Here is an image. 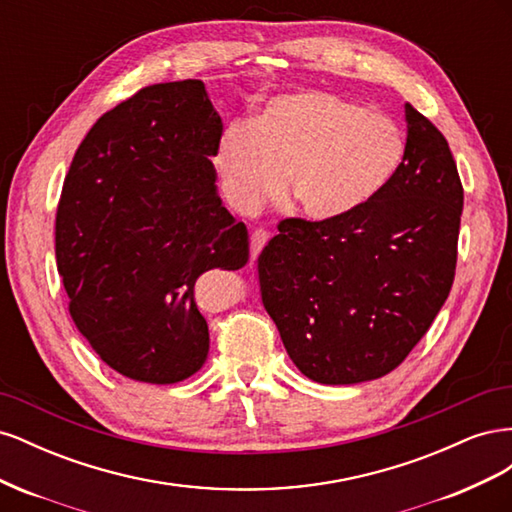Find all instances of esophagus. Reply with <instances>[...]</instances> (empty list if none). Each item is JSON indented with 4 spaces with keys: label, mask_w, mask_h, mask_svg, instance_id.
<instances>
[{
    "label": "esophagus",
    "mask_w": 512,
    "mask_h": 512,
    "mask_svg": "<svg viewBox=\"0 0 512 512\" xmlns=\"http://www.w3.org/2000/svg\"><path fill=\"white\" fill-rule=\"evenodd\" d=\"M267 241H269V232L265 228H256L252 232V237H250V262L252 265L256 262L258 254L262 252V247L267 245Z\"/></svg>",
    "instance_id": "1"
}]
</instances>
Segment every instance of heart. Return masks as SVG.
Instances as JSON below:
<instances>
[{
	"instance_id": "1",
	"label": "heart",
	"mask_w": 512,
	"mask_h": 512,
	"mask_svg": "<svg viewBox=\"0 0 512 512\" xmlns=\"http://www.w3.org/2000/svg\"><path fill=\"white\" fill-rule=\"evenodd\" d=\"M406 158V132L382 111L301 89L271 98L252 123H232L215 151L228 203L250 213L280 194L316 222L376 198Z\"/></svg>"
}]
</instances>
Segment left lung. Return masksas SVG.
Here are the masks:
<instances>
[{"label":"left lung","mask_w":512,"mask_h":512,"mask_svg":"<svg viewBox=\"0 0 512 512\" xmlns=\"http://www.w3.org/2000/svg\"><path fill=\"white\" fill-rule=\"evenodd\" d=\"M406 123V158L376 198L337 220H282L258 256L262 305L314 382L386 376L451 292L461 179L446 138L412 104Z\"/></svg>","instance_id":"obj_1"}]
</instances>
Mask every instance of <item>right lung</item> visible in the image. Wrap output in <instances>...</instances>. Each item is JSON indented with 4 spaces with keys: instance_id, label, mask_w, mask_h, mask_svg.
Segmentation results:
<instances>
[{
    "instance_id": "add662e5",
    "label": "right lung",
    "mask_w": 512,
    "mask_h": 512,
    "mask_svg": "<svg viewBox=\"0 0 512 512\" xmlns=\"http://www.w3.org/2000/svg\"><path fill=\"white\" fill-rule=\"evenodd\" d=\"M222 119L205 83H158L104 113L76 149L55 218L70 316L121 376L175 384L205 365L194 286L250 258L211 158Z\"/></svg>"
}]
</instances>
